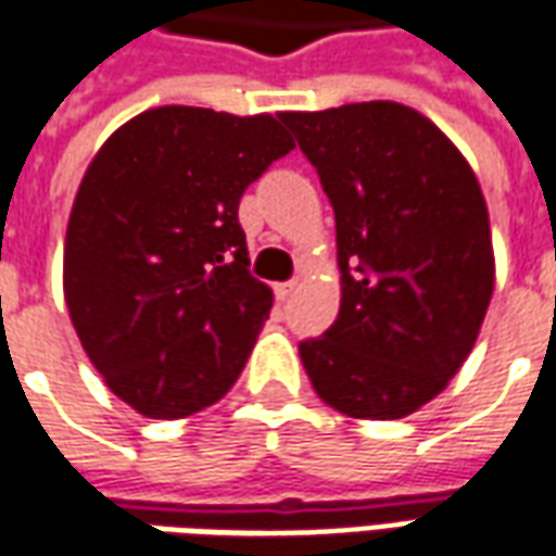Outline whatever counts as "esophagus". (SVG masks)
I'll return each instance as SVG.
<instances>
[{
    "mask_svg": "<svg viewBox=\"0 0 556 556\" xmlns=\"http://www.w3.org/2000/svg\"><path fill=\"white\" fill-rule=\"evenodd\" d=\"M294 291H298V279H289V282H279V286H277V298H279V301H289Z\"/></svg>",
    "mask_w": 556,
    "mask_h": 556,
    "instance_id": "obj_1",
    "label": "esophagus"
}]
</instances>
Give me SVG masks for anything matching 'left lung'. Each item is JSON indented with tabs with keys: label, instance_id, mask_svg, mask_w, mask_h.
Segmentation results:
<instances>
[{
	"label": "left lung",
	"instance_id": "1",
	"mask_svg": "<svg viewBox=\"0 0 556 556\" xmlns=\"http://www.w3.org/2000/svg\"><path fill=\"white\" fill-rule=\"evenodd\" d=\"M337 219L340 316L301 361L349 418L421 409L469 358L494 294L481 186L425 114L397 102L286 111Z\"/></svg>",
	"mask_w": 556,
	"mask_h": 556
}]
</instances>
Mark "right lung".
<instances>
[{
    "instance_id": "right-lung-1",
    "label": "right lung",
    "mask_w": 556,
    "mask_h": 556,
    "mask_svg": "<svg viewBox=\"0 0 556 556\" xmlns=\"http://www.w3.org/2000/svg\"><path fill=\"white\" fill-rule=\"evenodd\" d=\"M294 150L282 114L165 104L89 162L62 289L92 367L147 418H186L238 382L274 306L250 274L240 198Z\"/></svg>"
}]
</instances>
